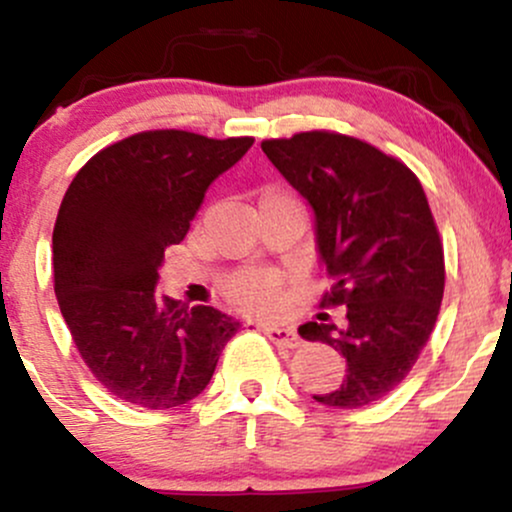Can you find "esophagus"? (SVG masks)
I'll list each match as a JSON object with an SVG mask.
<instances>
[{"instance_id":"obj_1","label":"esophagus","mask_w":512,"mask_h":512,"mask_svg":"<svg viewBox=\"0 0 512 512\" xmlns=\"http://www.w3.org/2000/svg\"><path fill=\"white\" fill-rule=\"evenodd\" d=\"M264 334H267V337L272 339L276 346H286V349H296V346H301V337H298L293 327L269 325V327H264Z\"/></svg>"}]
</instances>
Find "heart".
Masks as SVG:
<instances>
[{"label": "heart", "mask_w": 512, "mask_h": 512, "mask_svg": "<svg viewBox=\"0 0 512 512\" xmlns=\"http://www.w3.org/2000/svg\"><path fill=\"white\" fill-rule=\"evenodd\" d=\"M226 296L250 313H267L279 301L281 276L276 272H264V269H240L231 274L223 284Z\"/></svg>", "instance_id": "obj_1"}]
</instances>
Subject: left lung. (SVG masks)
<instances>
[{
    "instance_id": "obj_1",
    "label": "left lung",
    "mask_w": 512,
    "mask_h": 512,
    "mask_svg": "<svg viewBox=\"0 0 512 512\" xmlns=\"http://www.w3.org/2000/svg\"><path fill=\"white\" fill-rule=\"evenodd\" d=\"M262 151L313 209L332 279L322 305L346 313L339 325L322 313L298 327L346 361L342 385L313 399L334 409L378 402L414 368L443 301V243L424 187L397 158L325 129L267 139Z\"/></svg>"
}]
</instances>
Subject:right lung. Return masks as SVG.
<instances>
[{"mask_svg":"<svg viewBox=\"0 0 512 512\" xmlns=\"http://www.w3.org/2000/svg\"><path fill=\"white\" fill-rule=\"evenodd\" d=\"M252 137L182 129L139 132L76 173L52 231L55 296L81 358L110 395L173 409L202 395L236 317L158 296L168 245H178L209 185Z\"/></svg>","mask_w":512,"mask_h":512,"instance_id":"add662e5","label":"right lung"}]
</instances>
